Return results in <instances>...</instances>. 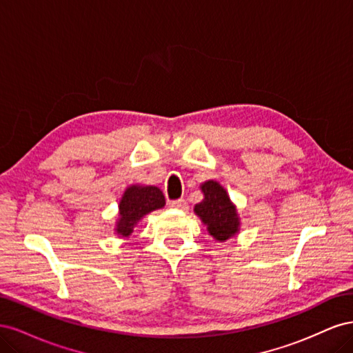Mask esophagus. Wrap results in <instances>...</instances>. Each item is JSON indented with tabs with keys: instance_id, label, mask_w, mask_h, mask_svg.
Masks as SVG:
<instances>
[{
	"instance_id": "34e87169",
	"label": "esophagus",
	"mask_w": 353,
	"mask_h": 353,
	"mask_svg": "<svg viewBox=\"0 0 353 353\" xmlns=\"http://www.w3.org/2000/svg\"><path fill=\"white\" fill-rule=\"evenodd\" d=\"M170 208L175 209H187V201L184 199H176V200H170L169 201Z\"/></svg>"
}]
</instances>
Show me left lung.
Wrapping results in <instances>:
<instances>
[{"label":"left lung","instance_id":"8db88e82","mask_svg":"<svg viewBox=\"0 0 353 353\" xmlns=\"http://www.w3.org/2000/svg\"><path fill=\"white\" fill-rule=\"evenodd\" d=\"M200 188L205 199L194 206V212L208 227L210 236L218 241L236 236L240 231V218L227 190L213 179L203 183Z\"/></svg>","mask_w":353,"mask_h":353}]
</instances>
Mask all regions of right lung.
Listing matches in <instances>:
<instances>
[{"label":"right lung","mask_w":353,"mask_h":353,"mask_svg":"<svg viewBox=\"0 0 353 353\" xmlns=\"http://www.w3.org/2000/svg\"><path fill=\"white\" fill-rule=\"evenodd\" d=\"M165 196L153 185H130L119 201V219L116 222V234L128 239L134 228L147 213L162 209Z\"/></svg>","instance_id":"obj_1"}]
</instances>
